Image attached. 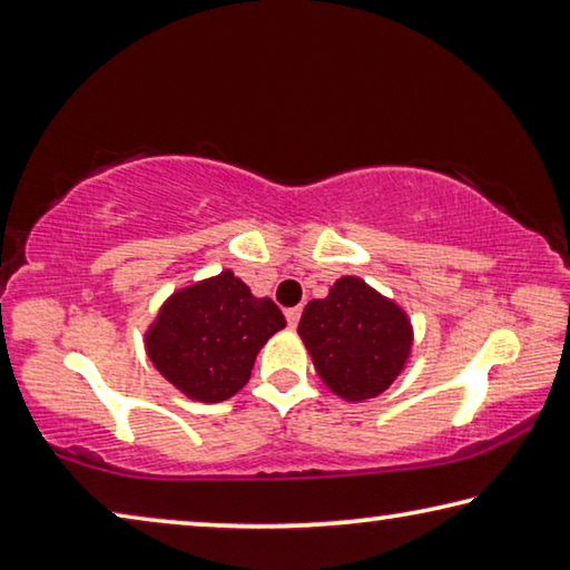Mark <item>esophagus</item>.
Returning a JSON list of instances; mask_svg holds the SVG:
<instances>
[{"instance_id": "34e87169", "label": "esophagus", "mask_w": 570, "mask_h": 570, "mask_svg": "<svg viewBox=\"0 0 570 570\" xmlns=\"http://www.w3.org/2000/svg\"><path fill=\"white\" fill-rule=\"evenodd\" d=\"M298 320H302V306L286 308V322H288V326H296Z\"/></svg>"}]
</instances>
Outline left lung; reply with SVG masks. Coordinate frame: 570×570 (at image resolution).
Instances as JSON below:
<instances>
[{"instance_id":"8db88e82","label":"left lung","mask_w":570,"mask_h":570,"mask_svg":"<svg viewBox=\"0 0 570 570\" xmlns=\"http://www.w3.org/2000/svg\"><path fill=\"white\" fill-rule=\"evenodd\" d=\"M298 336L326 387L352 402L387 390L412 346L402 308L354 276L340 278L330 296L306 304Z\"/></svg>"}]
</instances>
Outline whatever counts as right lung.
Wrapping results in <instances>:
<instances>
[{
	"label": "right lung",
	"instance_id": "add662e5",
	"mask_svg": "<svg viewBox=\"0 0 570 570\" xmlns=\"http://www.w3.org/2000/svg\"><path fill=\"white\" fill-rule=\"evenodd\" d=\"M286 320L272 298H256L230 272L173 294L148 332V356L190 400L234 397L266 340Z\"/></svg>",
	"mask_w": 570,
	"mask_h": 570
}]
</instances>
